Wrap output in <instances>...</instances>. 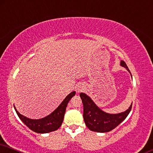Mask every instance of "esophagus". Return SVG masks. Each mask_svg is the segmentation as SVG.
<instances>
[{
  "label": "esophagus",
  "instance_id": "34e87169",
  "mask_svg": "<svg viewBox=\"0 0 153 153\" xmlns=\"http://www.w3.org/2000/svg\"><path fill=\"white\" fill-rule=\"evenodd\" d=\"M82 90H83V88H82V87H81V86H79V87H77V88H76V91L78 93L81 92V91H82Z\"/></svg>",
  "mask_w": 153,
  "mask_h": 153
}]
</instances>
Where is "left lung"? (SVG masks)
<instances>
[{
	"label": "left lung",
	"instance_id": "1",
	"mask_svg": "<svg viewBox=\"0 0 153 153\" xmlns=\"http://www.w3.org/2000/svg\"><path fill=\"white\" fill-rule=\"evenodd\" d=\"M120 65L131 73L124 61H121ZM80 97L84 105L83 117L85 124L87 127L93 131L99 133L110 131L126 118L131 110L132 103L128 109L124 112L118 114H110L99 108L92 99L86 94L81 93Z\"/></svg>",
	"mask_w": 153,
	"mask_h": 153
}]
</instances>
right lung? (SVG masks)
Returning <instances> with one entry per match:
<instances>
[{
  "label": "right lung",
  "instance_id": "add662e5",
  "mask_svg": "<svg viewBox=\"0 0 153 153\" xmlns=\"http://www.w3.org/2000/svg\"><path fill=\"white\" fill-rule=\"evenodd\" d=\"M75 94H76V92L72 91L63 100L60 105L51 114L39 120H32V119L27 117L21 114L17 110L15 105H14V108L22 122L26 126H28L31 131L36 133H39V134H46V133L56 131L57 128L60 127L64 120L67 104L70 99L75 96Z\"/></svg>",
  "mask_w": 153,
  "mask_h": 153
}]
</instances>
